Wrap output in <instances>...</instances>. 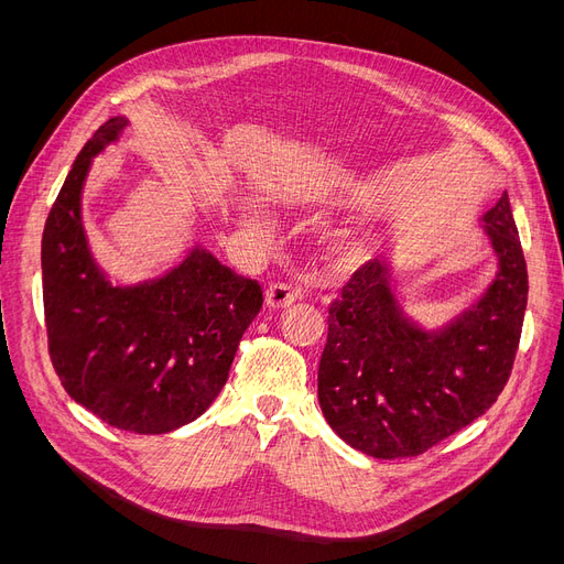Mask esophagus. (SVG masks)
I'll return each instance as SVG.
<instances>
[{
    "label": "esophagus",
    "mask_w": 564,
    "mask_h": 564,
    "mask_svg": "<svg viewBox=\"0 0 564 564\" xmlns=\"http://www.w3.org/2000/svg\"><path fill=\"white\" fill-rule=\"evenodd\" d=\"M297 300H300V292L285 283H274L264 292V302L272 311H285Z\"/></svg>",
    "instance_id": "34e87169"
}]
</instances>
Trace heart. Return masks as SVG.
<instances>
[{
	"label": "heart",
	"instance_id": "obj_1",
	"mask_svg": "<svg viewBox=\"0 0 564 564\" xmlns=\"http://www.w3.org/2000/svg\"><path fill=\"white\" fill-rule=\"evenodd\" d=\"M315 198H317V189L308 183L290 185L279 196L281 205H285V207H304ZM322 245H324V253H327V260L336 267L357 264L368 251L366 237H364L361 228H357V226H336V228H332L327 235H324Z\"/></svg>",
	"mask_w": 564,
	"mask_h": 564
}]
</instances>
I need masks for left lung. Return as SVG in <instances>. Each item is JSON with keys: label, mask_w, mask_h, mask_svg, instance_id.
I'll use <instances>...</instances> for the list:
<instances>
[{"label": "left lung", "mask_w": 564, "mask_h": 564, "mask_svg": "<svg viewBox=\"0 0 564 564\" xmlns=\"http://www.w3.org/2000/svg\"><path fill=\"white\" fill-rule=\"evenodd\" d=\"M498 272L438 329L411 319L387 260L354 272L329 308L317 370L324 419L377 459L416 457L459 432L506 389L528 304V272L508 192L482 217Z\"/></svg>", "instance_id": "obj_1"}]
</instances>
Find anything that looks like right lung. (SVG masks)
I'll return each mask as SVG.
<instances>
[{
    "instance_id": "1",
    "label": "right lung",
    "mask_w": 564,
    "mask_h": 564,
    "mask_svg": "<svg viewBox=\"0 0 564 564\" xmlns=\"http://www.w3.org/2000/svg\"><path fill=\"white\" fill-rule=\"evenodd\" d=\"M130 126L113 116L86 141L43 230V306L52 366L100 421L166 434L221 393L237 345L262 308L256 281L196 245L162 276L113 285L88 249L82 192L94 158Z\"/></svg>"
}]
</instances>
